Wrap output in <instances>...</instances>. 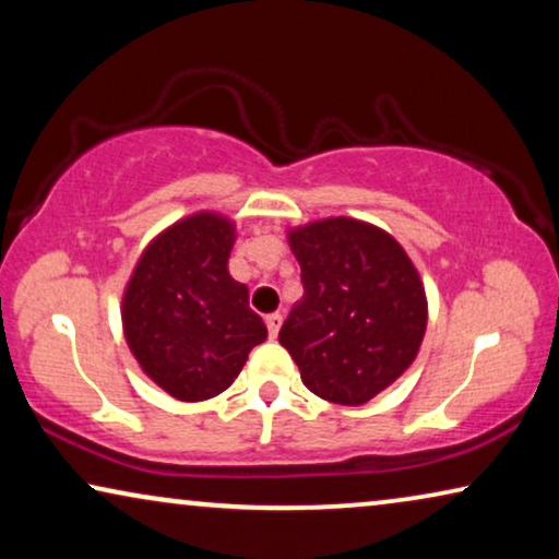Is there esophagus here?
Instances as JSON below:
<instances>
[{
	"mask_svg": "<svg viewBox=\"0 0 559 559\" xmlns=\"http://www.w3.org/2000/svg\"><path fill=\"white\" fill-rule=\"evenodd\" d=\"M266 331H270V338H277V333H280V328H282V316L280 312H272V316H266Z\"/></svg>",
	"mask_w": 559,
	"mask_h": 559,
	"instance_id": "esophagus-1",
	"label": "esophagus"
}]
</instances>
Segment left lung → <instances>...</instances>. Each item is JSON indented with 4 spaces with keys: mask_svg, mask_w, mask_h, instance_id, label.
<instances>
[{
    "mask_svg": "<svg viewBox=\"0 0 559 559\" xmlns=\"http://www.w3.org/2000/svg\"><path fill=\"white\" fill-rule=\"evenodd\" d=\"M302 272L280 343L320 400L361 407L409 369L427 328L417 266L384 228L348 216L287 231Z\"/></svg>",
    "mask_w": 559,
    "mask_h": 559,
    "instance_id": "8db88e82",
    "label": "left lung"
}]
</instances>
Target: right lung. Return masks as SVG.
<instances>
[{
	"label": "right lung",
	"mask_w": 559,
	"mask_h": 559,
	"mask_svg": "<svg viewBox=\"0 0 559 559\" xmlns=\"http://www.w3.org/2000/svg\"><path fill=\"white\" fill-rule=\"evenodd\" d=\"M236 224L198 211L159 231L121 295V328L140 369L180 402H205L234 384L266 325L249 289L228 274Z\"/></svg>",
	"instance_id": "1"
}]
</instances>
